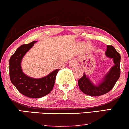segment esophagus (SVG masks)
<instances>
[{
	"label": "esophagus",
	"mask_w": 129,
	"mask_h": 129,
	"mask_svg": "<svg viewBox=\"0 0 129 129\" xmlns=\"http://www.w3.org/2000/svg\"><path fill=\"white\" fill-rule=\"evenodd\" d=\"M77 63V62L76 59H73L72 61H71L69 63V67L70 68H73L74 67L76 66Z\"/></svg>",
	"instance_id": "1"
}]
</instances>
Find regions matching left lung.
I'll use <instances>...</instances> for the list:
<instances>
[{
    "mask_svg": "<svg viewBox=\"0 0 129 129\" xmlns=\"http://www.w3.org/2000/svg\"><path fill=\"white\" fill-rule=\"evenodd\" d=\"M105 55L109 58H112L114 65L98 84H94L84 73L82 77L78 81V84L80 89L84 94L91 96L103 95L111 90L120 77L121 61L120 53L112 46L108 45Z\"/></svg>",
    "mask_w": 129,
    "mask_h": 129,
    "instance_id": "obj_1",
    "label": "left lung"
}]
</instances>
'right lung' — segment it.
<instances>
[{"mask_svg":"<svg viewBox=\"0 0 129 129\" xmlns=\"http://www.w3.org/2000/svg\"><path fill=\"white\" fill-rule=\"evenodd\" d=\"M37 41L22 45L16 50L9 59V76L12 83L25 96L39 98L47 95L52 90L59 69H56L45 77L39 79L27 76L21 67V61L27 52Z\"/></svg>","mask_w":129,"mask_h":129,"instance_id":"1","label":"right lung"}]
</instances>
